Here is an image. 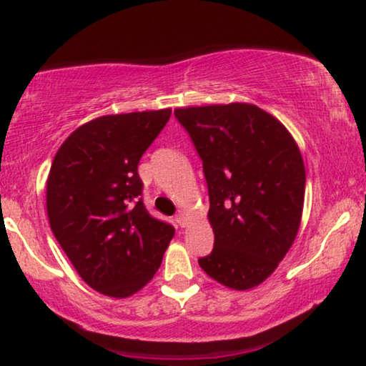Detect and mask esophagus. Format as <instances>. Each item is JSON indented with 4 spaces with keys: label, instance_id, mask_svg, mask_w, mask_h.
Segmentation results:
<instances>
[{
    "label": "esophagus",
    "instance_id": "esophagus-1",
    "mask_svg": "<svg viewBox=\"0 0 366 366\" xmlns=\"http://www.w3.org/2000/svg\"><path fill=\"white\" fill-rule=\"evenodd\" d=\"M174 222L178 223V227H182V228H184L188 224V218H187V214H184L183 212H179L177 217H174Z\"/></svg>",
    "mask_w": 366,
    "mask_h": 366
}]
</instances>
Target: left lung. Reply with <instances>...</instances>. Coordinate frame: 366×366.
I'll return each instance as SVG.
<instances>
[{"mask_svg": "<svg viewBox=\"0 0 366 366\" xmlns=\"http://www.w3.org/2000/svg\"><path fill=\"white\" fill-rule=\"evenodd\" d=\"M207 179L214 233L198 263L234 290L257 287L274 272L302 222L305 164L288 129L254 104L174 109Z\"/></svg>", "mask_w": 366, "mask_h": 366, "instance_id": "obj_1", "label": "left lung"}]
</instances>
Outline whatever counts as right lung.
I'll return each instance as SVG.
<instances>
[{"mask_svg":"<svg viewBox=\"0 0 366 366\" xmlns=\"http://www.w3.org/2000/svg\"><path fill=\"white\" fill-rule=\"evenodd\" d=\"M172 109L108 114L66 138L46 183L49 227L97 292L127 298L154 277L174 228L143 203L138 163Z\"/></svg>","mask_w":366,"mask_h":366,"instance_id":"1","label":"right lung"}]
</instances>
